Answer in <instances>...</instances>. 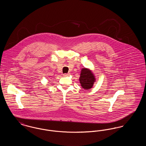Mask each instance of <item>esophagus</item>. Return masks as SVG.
Segmentation results:
<instances>
[{"instance_id":"obj_1","label":"esophagus","mask_w":146,"mask_h":146,"mask_svg":"<svg viewBox=\"0 0 146 146\" xmlns=\"http://www.w3.org/2000/svg\"><path fill=\"white\" fill-rule=\"evenodd\" d=\"M70 73H64V74H63V76H70Z\"/></svg>"}]
</instances>
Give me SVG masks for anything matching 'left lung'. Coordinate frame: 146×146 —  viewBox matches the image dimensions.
Instances as JSON below:
<instances>
[{
  "label": "left lung",
  "mask_w": 146,
  "mask_h": 146,
  "mask_svg": "<svg viewBox=\"0 0 146 146\" xmlns=\"http://www.w3.org/2000/svg\"><path fill=\"white\" fill-rule=\"evenodd\" d=\"M79 80L82 88L84 89L89 90L92 87L95 79L91 70L83 68L81 72Z\"/></svg>",
  "instance_id": "8db88e82"
}]
</instances>
